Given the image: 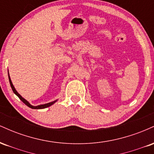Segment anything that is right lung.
I'll list each match as a JSON object with an SVG mask.
<instances>
[{"label": "right lung", "instance_id": "obj_1", "mask_svg": "<svg viewBox=\"0 0 154 154\" xmlns=\"http://www.w3.org/2000/svg\"><path fill=\"white\" fill-rule=\"evenodd\" d=\"M8 79H9V82H10L11 87L12 91H13L14 93V94H16V95H17V96L19 97V99H20L21 100H22V101L23 103H24V104H26V105L28 107L31 108V109H45V108H47V107L51 106V105H53V104H54V103H56V102L57 101V100H54V101H52V102H50V103H45V104H41V105L36 106H35L31 105V104L29 103V102H28L27 100H26V99H24V98H23V97L22 96V95H21L20 94H19V93H18V92L17 91V90L15 89L13 83H12V82H11V77H10V76H9V73H8Z\"/></svg>", "mask_w": 154, "mask_h": 154}]
</instances>
